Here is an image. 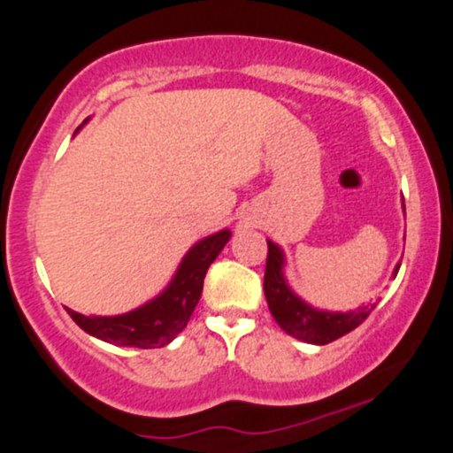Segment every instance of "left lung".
<instances>
[{"mask_svg": "<svg viewBox=\"0 0 453 453\" xmlns=\"http://www.w3.org/2000/svg\"><path fill=\"white\" fill-rule=\"evenodd\" d=\"M283 251L268 241V257H266V273H264V294H266L268 309L273 313L274 321L288 332L294 339L311 342V345H327V342L341 339L347 332L356 330L357 326L371 315V311L377 304L357 306L349 313H330V311H317L304 300H300L292 289L288 288L283 277ZM398 268H394V277L398 274Z\"/></svg>", "mask_w": 453, "mask_h": 453, "instance_id": "obj_1", "label": "left lung"}]
</instances>
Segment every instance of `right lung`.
I'll return each instance as SVG.
<instances>
[{"mask_svg":"<svg viewBox=\"0 0 453 453\" xmlns=\"http://www.w3.org/2000/svg\"><path fill=\"white\" fill-rule=\"evenodd\" d=\"M230 236V230H221L196 242L187 251L168 288L140 309L114 317H89L72 309L65 311L87 334L112 342V345L140 347V349L165 347L176 339L179 332H183L202 296L206 270L219 256Z\"/></svg>","mask_w":453,"mask_h":453,"instance_id":"1","label":"right lung"}]
</instances>
